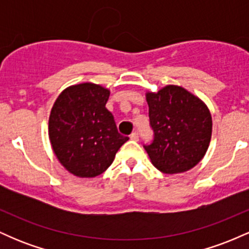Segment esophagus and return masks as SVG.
Instances as JSON below:
<instances>
[{"mask_svg":"<svg viewBox=\"0 0 249 249\" xmlns=\"http://www.w3.org/2000/svg\"><path fill=\"white\" fill-rule=\"evenodd\" d=\"M130 139H131V141L138 142L139 141V134H138V132H132V133H131Z\"/></svg>","mask_w":249,"mask_h":249,"instance_id":"34e87169","label":"esophagus"}]
</instances>
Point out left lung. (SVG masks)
Returning <instances> with one entry per match:
<instances>
[{"instance_id":"obj_1","label":"left lung","mask_w":249,"mask_h":249,"mask_svg":"<svg viewBox=\"0 0 249 249\" xmlns=\"http://www.w3.org/2000/svg\"><path fill=\"white\" fill-rule=\"evenodd\" d=\"M153 141L144 148L162 173L186 172L204 158L212 136V117L204 102L178 85L147 92Z\"/></svg>"}]
</instances>
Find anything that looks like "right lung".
I'll return each mask as SVG.
<instances>
[{
  "label": "right lung",
  "instance_id": "add662e5",
  "mask_svg": "<svg viewBox=\"0 0 249 249\" xmlns=\"http://www.w3.org/2000/svg\"><path fill=\"white\" fill-rule=\"evenodd\" d=\"M110 90L82 83L62 91L51 108L49 139L59 162L81 178L99 176L128 137L122 136L105 107Z\"/></svg>",
  "mask_w": 249,
  "mask_h": 249
}]
</instances>
